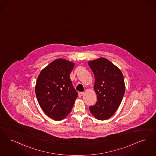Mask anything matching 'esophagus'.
<instances>
[{
	"label": "esophagus",
	"mask_w": 156,
	"mask_h": 156,
	"mask_svg": "<svg viewBox=\"0 0 156 156\" xmlns=\"http://www.w3.org/2000/svg\"><path fill=\"white\" fill-rule=\"evenodd\" d=\"M84 92H80L79 93V97H81L83 95V94H84Z\"/></svg>",
	"instance_id": "obj_1"
}]
</instances>
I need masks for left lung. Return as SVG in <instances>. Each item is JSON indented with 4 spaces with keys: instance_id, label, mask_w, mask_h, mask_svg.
<instances>
[{
    "instance_id": "1",
    "label": "left lung",
    "mask_w": 156,
    "mask_h": 156,
    "mask_svg": "<svg viewBox=\"0 0 156 156\" xmlns=\"http://www.w3.org/2000/svg\"><path fill=\"white\" fill-rule=\"evenodd\" d=\"M88 64L95 76L94 88L97 98L96 104L89 109L97 119H108L118 108L125 94L122 72L104 58L90 61Z\"/></svg>"
}]
</instances>
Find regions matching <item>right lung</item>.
<instances>
[{"label":"right lung","instance_id":"1","mask_svg":"<svg viewBox=\"0 0 156 156\" xmlns=\"http://www.w3.org/2000/svg\"><path fill=\"white\" fill-rule=\"evenodd\" d=\"M75 63L58 59L41 70L36 85L37 100L45 114L55 121L64 119L70 112L78 93L70 79Z\"/></svg>","mask_w":156,"mask_h":156}]
</instances>
